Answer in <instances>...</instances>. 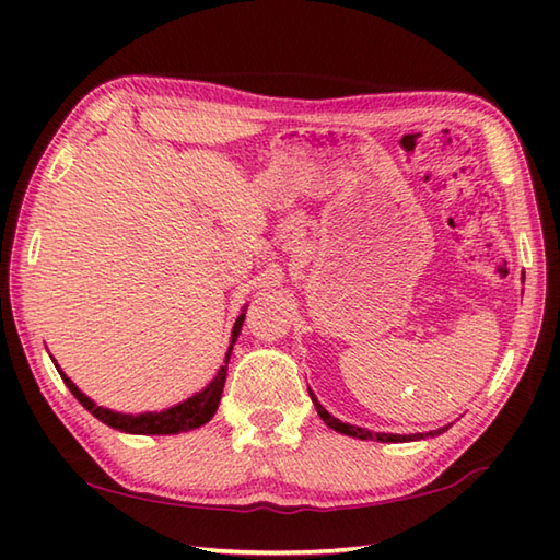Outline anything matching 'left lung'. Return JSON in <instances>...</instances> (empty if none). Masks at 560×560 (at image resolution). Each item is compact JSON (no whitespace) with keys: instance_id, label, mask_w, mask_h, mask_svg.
Returning a JSON list of instances; mask_svg holds the SVG:
<instances>
[{"instance_id":"obj_1","label":"left lung","mask_w":560,"mask_h":560,"mask_svg":"<svg viewBox=\"0 0 560 560\" xmlns=\"http://www.w3.org/2000/svg\"><path fill=\"white\" fill-rule=\"evenodd\" d=\"M241 325L243 323H235V327H233L231 347H229V353H225V359H229V355H231L233 343H235L237 335H241ZM52 363H55V368L59 371V375H62L65 385L69 387L71 395L79 399V404H81L83 409L91 411L105 425L117 428V431H122V433H135V435H173V433H185V431H192V428L205 425L211 419V416L217 413L219 399H221V389H223V383H225V375H223V368H221L219 375L213 377L205 389L197 392V395H192V397H187L180 404H175V407H168V409H163V411L120 413V411L98 407L96 401L83 395V392L74 383H71V380L67 377V373L57 365L55 359H52ZM313 401H315V409L319 413V419H323L331 428V431L347 435V428H351V425L337 421L335 416H329L327 409L317 401L315 395H313Z\"/></svg>"}]
</instances>
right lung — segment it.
I'll return each instance as SVG.
<instances>
[{"instance_id":"right-lung-1","label":"right lung","mask_w":560,"mask_h":560,"mask_svg":"<svg viewBox=\"0 0 560 560\" xmlns=\"http://www.w3.org/2000/svg\"><path fill=\"white\" fill-rule=\"evenodd\" d=\"M438 433V431H435ZM435 433H425V435H435ZM347 435H353V438H361V440H368V438H373V440H377V443H413V440H421V438H425L423 433H419V435H392V433H368V431H363V428H347Z\"/></svg>"}]
</instances>
